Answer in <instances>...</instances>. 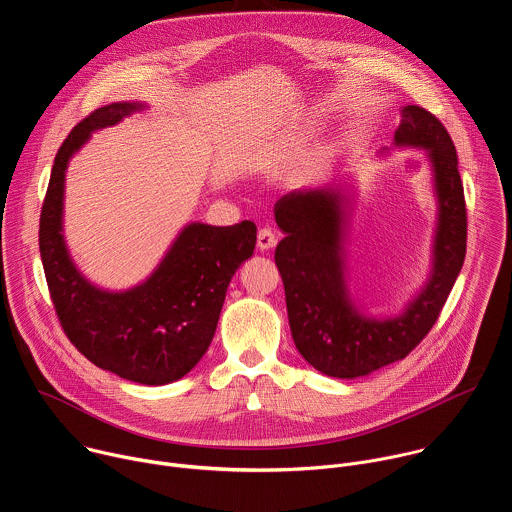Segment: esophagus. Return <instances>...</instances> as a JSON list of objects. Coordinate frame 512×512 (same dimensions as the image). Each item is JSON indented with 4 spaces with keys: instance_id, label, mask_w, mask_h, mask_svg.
Instances as JSON below:
<instances>
[{
    "instance_id": "1",
    "label": "esophagus",
    "mask_w": 512,
    "mask_h": 512,
    "mask_svg": "<svg viewBox=\"0 0 512 512\" xmlns=\"http://www.w3.org/2000/svg\"><path fill=\"white\" fill-rule=\"evenodd\" d=\"M277 245V237H275V233L271 231V229H261L259 233H257V247L261 249V251H267V249H273Z\"/></svg>"
}]
</instances>
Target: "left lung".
<instances>
[{"instance_id": "obj_1", "label": "left lung", "mask_w": 512, "mask_h": 512, "mask_svg": "<svg viewBox=\"0 0 512 512\" xmlns=\"http://www.w3.org/2000/svg\"><path fill=\"white\" fill-rule=\"evenodd\" d=\"M394 134L400 148L426 150L434 173L438 225L432 273L396 317L364 315L346 285V203L339 189L291 191L275 203L285 233L275 249L295 348L317 372L360 378L404 360L436 323L466 255V203L454 142L420 106H404Z\"/></svg>"}]
</instances>
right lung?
I'll return each mask as SVG.
<instances>
[{
  "label": "right lung",
  "mask_w": 512,
  "mask_h": 512,
  "mask_svg": "<svg viewBox=\"0 0 512 512\" xmlns=\"http://www.w3.org/2000/svg\"><path fill=\"white\" fill-rule=\"evenodd\" d=\"M136 102H114L78 122L62 142L40 215V255L64 333L94 366L144 386L189 374L209 350L231 277L253 255L257 227L187 225L154 273L112 293L92 285L72 263L62 235L64 179L74 152L98 128L112 126Z\"/></svg>",
  "instance_id": "obj_1"
}]
</instances>
